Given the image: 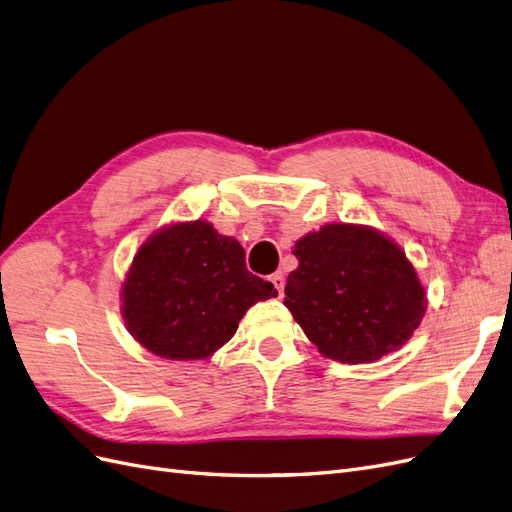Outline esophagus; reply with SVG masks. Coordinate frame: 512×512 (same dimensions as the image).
Returning <instances> with one entry per match:
<instances>
[{"label": "esophagus", "instance_id": "34e87169", "mask_svg": "<svg viewBox=\"0 0 512 512\" xmlns=\"http://www.w3.org/2000/svg\"><path fill=\"white\" fill-rule=\"evenodd\" d=\"M271 282H273V286L277 288V292H280V297H282V294H284V284H286L284 273H282V271L273 273V275H271Z\"/></svg>", "mask_w": 512, "mask_h": 512}]
</instances>
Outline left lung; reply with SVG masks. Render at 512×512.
Listing matches in <instances>:
<instances>
[{"mask_svg":"<svg viewBox=\"0 0 512 512\" xmlns=\"http://www.w3.org/2000/svg\"><path fill=\"white\" fill-rule=\"evenodd\" d=\"M284 305L320 354L371 363L404 346L427 299L412 262L382 232L361 224H324L294 243Z\"/></svg>","mask_w":512,"mask_h":512,"instance_id":"obj_1","label":"left lung"}]
</instances>
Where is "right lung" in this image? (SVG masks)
<instances>
[{
  "mask_svg": "<svg viewBox=\"0 0 512 512\" xmlns=\"http://www.w3.org/2000/svg\"><path fill=\"white\" fill-rule=\"evenodd\" d=\"M277 297L245 267L237 239L207 220L160 228L141 245L121 288L130 335L170 361L207 359L235 335L258 301Z\"/></svg>",
  "mask_w": 512,
  "mask_h": 512,
  "instance_id": "right-lung-1",
  "label": "right lung"
}]
</instances>
